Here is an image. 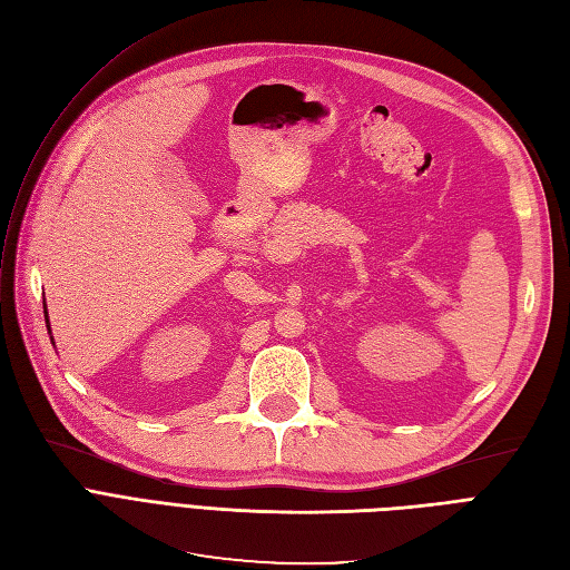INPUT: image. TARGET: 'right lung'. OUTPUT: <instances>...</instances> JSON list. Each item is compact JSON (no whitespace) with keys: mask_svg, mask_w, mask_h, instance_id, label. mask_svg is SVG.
<instances>
[{"mask_svg":"<svg viewBox=\"0 0 570 570\" xmlns=\"http://www.w3.org/2000/svg\"><path fill=\"white\" fill-rule=\"evenodd\" d=\"M45 314H47V312H45ZM47 323H49V321H47ZM47 331H49V325H47Z\"/></svg>","mask_w":570,"mask_h":570,"instance_id":"obj_1","label":"right lung"}]
</instances>
